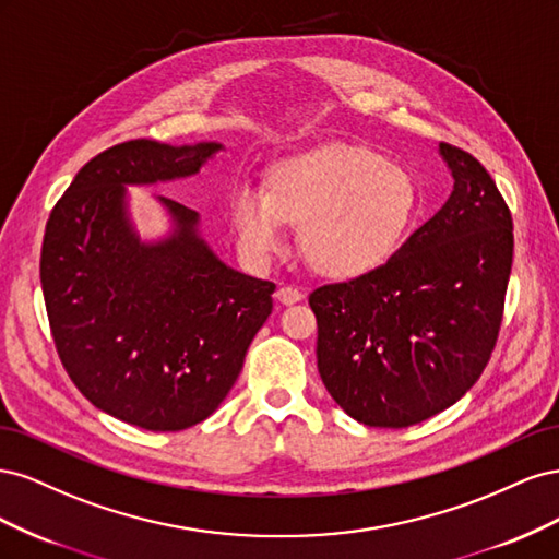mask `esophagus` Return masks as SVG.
I'll list each match as a JSON object with an SVG mask.
<instances>
[{
  "mask_svg": "<svg viewBox=\"0 0 559 559\" xmlns=\"http://www.w3.org/2000/svg\"><path fill=\"white\" fill-rule=\"evenodd\" d=\"M275 296H277V300H280V302H284V306H294V302L302 300V292H300V289H296V286H292V284H284V286H280Z\"/></svg>",
  "mask_w": 559,
  "mask_h": 559,
  "instance_id": "34e87169",
  "label": "esophagus"
}]
</instances>
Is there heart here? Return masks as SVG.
<instances>
[{"label": "heart", "instance_id": "obj_1", "mask_svg": "<svg viewBox=\"0 0 559 559\" xmlns=\"http://www.w3.org/2000/svg\"><path fill=\"white\" fill-rule=\"evenodd\" d=\"M417 212V186L403 167L352 144L321 146L270 167L263 193L238 186L228 218L240 249L265 263L300 226L302 257L317 273L352 280L380 267Z\"/></svg>", "mask_w": 559, "mask_h": 559}]
</instances>
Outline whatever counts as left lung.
I'll list each match as a JSON object with an SVG mask.
<instances>
[{"label": "left lung", "instance_id": "1", "mask_svg": "<svg viewBox=\"0 0 559 559\" xmlns=\"http://www.w3.org/2000/svg\"><path fill=\"white\" fill-rule=\"evenodd\" d=\"M454 189L384 265L310 294L317 368L361 425L403 429L450 408L497 345L513 218L468 151L441 144Z\"/></svg>", "mask_w": 559, "mask_h": 559}]
</instances>
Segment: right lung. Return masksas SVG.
<instances>
[{"label": "right lung", "mask_w": 559, "mask_h": 559, "mask_svg": "<svg viewBox=\"0 0 559 559\" xmlns=\"http://www.w3.org/2000/svg\"><path fill=\"white\" fill-rule=\"evenodd\" d=\"M222 144H116L81 167L48 216L41 289L58 357L95 408L148 431L207 419L238 380L275 284L228 267L198 214L158 198L173 230L144 242L128 183L195 175Z\"/></svg>", "instance_id": "add662e5"}]
</instances>
